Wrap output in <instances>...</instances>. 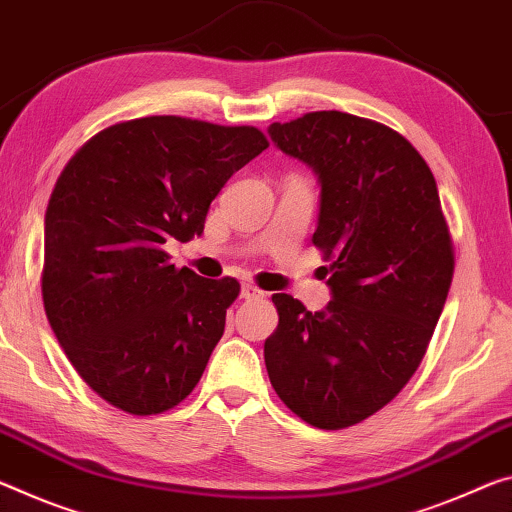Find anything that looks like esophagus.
I'll list each match as a JSON object with an SVG mask.
<instances>
[{
    "label": "esophagus",
    "instance_id": "obj_1",
    "mask_svg": "<svg viewBox=\"0 0 512 512\" xmlns=\"http://www.w3.org/2000/svg\"><path fill=\"white\" fill-rule=\"evenodd\" d=\"M241 298H246V300L264 298V291L257 289L255 285H241Z\"/></svg>",
    "mask_w": 512,
    "mask_h": 512
}]
</instances>
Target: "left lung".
<instances>
[{
	"instance_id": "left-lung-1",
	"label": "left lung",
	"mask_w": 512,
	"mask_h": 512,
	"mask_svg": "<svg viewBox=\"0 0 512 512\" xmlns=\"http://www.w3.org/2000/svg\"><path fill=\"white\" fill-rule=\"evenodd\" d=\"M273 145L319 182L314 246L332 257L319 312L275 294L264 344L271 385L326 431L360 424L417 371L453 278V248L431 168L380 123L314 111L269 127Z\"/></svg>"
}]
</instances>
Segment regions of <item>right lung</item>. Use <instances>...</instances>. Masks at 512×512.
I'll return each mask as SVG.
<instances>
[{
	"label": "right lung",
	"instance_id": "right-lung-1",
	"mask_svg": "<svg viewBox=\"0 0 512 512\" xmlns=\"http://www.w3.org/2000/svg\"><path fill=\"white\" fill-rule=\"evenodd\" d=\"M266 148L255 127L150 116L104 129L63 168L45 212L43 303L104 401L159 415L198 385L239 282L175 269L166 243L200 237L218 191Z\"/></svg>",
	"mask_w": 512,
	"mask_h": 512
}]
</instances>
